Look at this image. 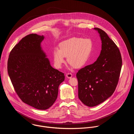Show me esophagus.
Listing matches in <instances>:
<instances>
[{"label": "esophagus", "mask_w": 134, "mask_h": 134, "mask_svg": "<svg viewBox=\"0 0 134 134\" xmlns=\"http://www.w3.org/2000/svg\"><path fill=\"white\" fill-rule=\"evenodd\" d=\"M66 76L68 78H71L72 77V74L71 73H68L66 74Z\"/></svg>", "instance_id": "esophagus-1"}]
</instances>
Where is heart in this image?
I'll list each match as a JSON object with an SVG mask.
<instances>
[{
  "instance_id": "obj_1",
  "label": "heart",
  "mask_w": 134,
  "mask_h": 134,
  "mask_svg": "<svg viewBox=\"0 0 134 134\" xmlns=\"http://www.w3.org/2000/svg\"><path fill=\"white\" fill-rule=\"evenodd\" d=\"M60 49L54 48L53 53L54 64L60 69L65 62V58L71 67L80 68L87 62L92 51L93 43L90 38L73 37L61 42Z\"/></svg>"
}]
</instances>
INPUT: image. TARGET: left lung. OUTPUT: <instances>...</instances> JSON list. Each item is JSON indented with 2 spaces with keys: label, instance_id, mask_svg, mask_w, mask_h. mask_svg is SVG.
Returning a JSON list of instances; mask_svg holds the SVG:
<instances>
[{
  "label": "left lung",
  "instance_id": "8db88e82",
  "mask_svg": "<svg viewBox=\"0 0 134 134\" xmlns=\"http://www.w3.org/2000/svg\"><path fill=\"white\" fill-rule=\"evenodd\" d=\"M102 41V50L93 64L77 73L78 97L85 105L94 107L112 96L118 83L122 60L119 49L107 34L94 28Z\"/></svg>",
  "mask_w": 134,
  "mask_h": 134
}]
</instances>
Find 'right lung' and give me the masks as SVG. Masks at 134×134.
Wrapping results in <instances>:
<instances>
[{"label": "right lung", "instance_id": "1", "mask_svg": "<svg viewBox=\"0 0 134 134\" xmlns=\"http://www.w3.org/2000/svg\"><path fill=\"white\" fill-rule=\"evenodd\" d=\"M43 36L30 34L11 50L8 73L14 90L25 103L40 110L51 107L57 98L64 73L54 69L41 47Z\"/></svg>", "mask_w": 134, "mask_h": 134}]
</instances>
